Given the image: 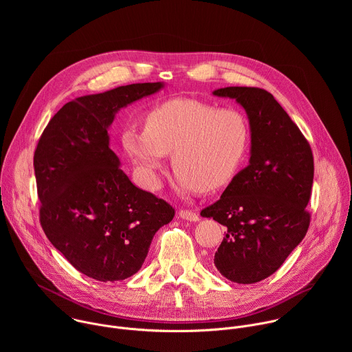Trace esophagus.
I'll return each mask as SVG.
<instances>
[{"label": "esophagus", "mask_w": 352, "mask_h": 352, "mask_svg": "<svg viewBox=\"0 0 352 352\" xmlns=\"http://www.w3.org/2000/svg\"><path fill=\"white\" fill-rule=\"evenodd\" d=\"M178 216L186 221H199V216L190 210H179Z\"/></svg>", "instance_id": "obj_1"}]
</instances>
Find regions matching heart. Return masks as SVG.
I'll use <instances>...</instances> for the list:
<instances>
[{"label": "heart", "mask_w": 352, "mask_h": 352, "mask_svg": "<svg viewBox=\"0 0 352 352\" xmlns=\"http://www.w3.org/2000/svg\"><path fill=\"white\" fill-rule=\"evenodd\" d=\"M121 143L144 188H160V173L171 153L179 192H210L238 173L249 144V128L236 110L174 98L146 114L144 129H124Z\"/></svg>", "instance_id": "heart-1"}]
</instances>
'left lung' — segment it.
<instances>
[{
  "mask_svg": "<svg viewBox=\"0 0 352 352\" xmlns=\"http://www.w3.org/2000/svg\"><path fill=\"white\" fill-rule=\"evenodd\" d=\"M245 110L249 164L200 216L226 227L214 266L230 281L254 284L272 276L307 235L314 184L312 150L272 93L259 87L216 89Z\"/></svg>",
  "mask_w": 352,
  "mask_h": 352,
  "instance_id": "1",
  "label": "left lung"
}]
</instances>
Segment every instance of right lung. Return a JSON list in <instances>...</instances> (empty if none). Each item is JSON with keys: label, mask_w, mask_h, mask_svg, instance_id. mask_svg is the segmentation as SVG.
<instances>
[{"label": "right lung", "mask_w": 352, "mask_h": 352, "mask_svg": "<svg viewBox=\"0 0 352 352\" xmlns=\"http://www.w3.org/2000/svg\"><path fill=\"white\" fill-rule=\"evenodd\" d=\"M164 86L132 83L78 97L38 140L33 166L41 227L65 259L94 280L133 276L155 234L175 214L163 199L131 182L109 135L121 109Z\"/></svg>", "instance_id": "add662e5"}]
</instances>
